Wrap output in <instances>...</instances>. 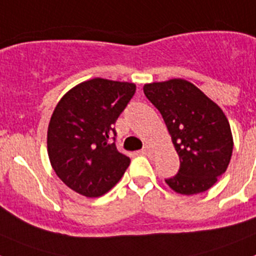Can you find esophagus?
<instances>
[{"mask_svg":"<svg viewBox=\"0 0 256 256\" xmlns=\"http://www.w3.org/2000/svg\"><path fill=\"white\" fill-rule=\"evenodd\" d=\"M142 154H144V155H148V156L152 155V148H151L150 144H144V148H142Z\"/></svg>","mask_w":256,"mask_h":256,"instance_id":"1","label":"esophagus"}]
</instances>
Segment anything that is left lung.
<instances>
[{"instance_id": "obj_1", "label": "left lung", "mask_w": 256, "mask_h": 256, "mask_svg": "<svg viewBox=\"0 0 256 256\" xmlns=\"http://www.w3.org/2000/svg\"><path fill=\"white\" fill-rule=\"evenodd\" d=\"M144 92L162 114L180 156V170L166 184L182 195L209 190L227 170L234 150L224 112L184 79L144 84Z\"/></svg>"}]
</instances>
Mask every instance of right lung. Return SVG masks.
<instances>
[{
	"instance_id": "obj_1",
	"label": "right lung",
	"mask_w": 256,
	"mask_h": 256,
	"mask_svg": "<svg viewBox=\"0 0 256 256\" xmlns=\"http://www.w3.org/2000/svg\"><path fill=\"white\" fill-rule=\"evenodd\" d=\"M134 92L133 83L94 78L58 101L47 130V151L69 188L100 198L123 177L130 159L118 151L114 124Z\"/></svg>"
}]
</instances>
